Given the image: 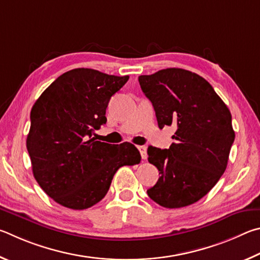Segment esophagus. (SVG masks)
<instances>
[{
	"label": "esophagus",
	"mask_w": 260,
	"mask_h": 260,
	"mask_svg": "<svg viewBox=\"0 0 260 260\" xmlns=\"http://www.w3.org/2000/svg\"><path fill=\"white\" fill-rule=\"evenodd\" d=\"M138 149H139V152H140V155H142V157H143V160H146L147 158V147L146 146H138Z\"/></svg>",
	"instance_id": "34e87169"
}]
</instances>
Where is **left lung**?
I'll list each match as a JSON object with an SVG mask.
<instances>
[{
    "label": "left lung",
    "mask_w": 260,
    "mask_h": 260,
    "mask_svg": "<svg viewBox=\"0 0 260 260\" xmlns=\"http://www.w3.org/2000/svg\"><path fill=\"white\" fill-rule=\"evenodd\" d=\"M138 81L158 127H177L169 149H147L148 162L160 171L147 194L165 208L187 207L210 192L226 170L235 138L231 112L207 80L183 68L140 75Z\"/></svg>",
    "instance_id": "1"
}]
</instances>
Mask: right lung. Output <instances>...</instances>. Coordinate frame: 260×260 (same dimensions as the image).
Segmentation results:
<instances>
[{
    "label": "right lung",
    "mask_w": 260,
    "mask_h": 260,
    "mask_svg": "<svg viewBox=\"0 0 260 260\" xmlns=\"http://www.w3.org/2000/svg\"><path fill=\"white\" fill-rule=\"evenodd\" d=\"M129 76L75 68L53 81L30 112L26 146L34 178L53 201L83 210L107 194L118 168L142 160L135 145L95 140L109 99Z\"/></svg>",
    "instance_id": "right-lung-1"
}]
</instances>
